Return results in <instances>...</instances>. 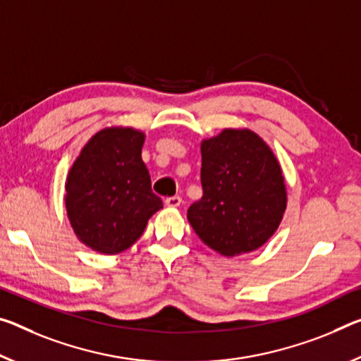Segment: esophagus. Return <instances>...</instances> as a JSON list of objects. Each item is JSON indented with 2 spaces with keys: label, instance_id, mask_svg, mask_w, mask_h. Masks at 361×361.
Instances as JSON below:
<instances>
[{
  "label": "esophagus",
  "instance_id": "esophagus-1",
  "mask_svg": "<svg viewBox=\"0 0 361 361\" xmlns=\"http://www.w3.org/2000/svg\"><path fill=\"white\" fill-rule=\"evenodd\" d=\"M181 202H183V199L180 196H171V197L165 199V205H167V207H173V209L180 207Z\"/></svg>",
  "mask_w": 361,
  "mask_h": 361
}]
</instances>
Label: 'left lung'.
<instances>
[{"label": "left lung", "instance_id": "left-lung-1", "mask_svg": "<svg viewBox=\"0 0 361 361\" xmlns=\"http://www.w3.org/2000/svg\"><path fill=\"white\" fill-rule=\"evenodd\" d=\"M202 197L188 220L204 244L221 255L259 249L273 236L286 210L281 167L250 130H223L201 145Z\"/></svg>", "mask_w": 361, "mask_h": 361}]
</instances>
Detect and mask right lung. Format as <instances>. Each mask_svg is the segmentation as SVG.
<instances>
[{"label":"right lung","instance_id":"1","mask_svg":"<svg viewBox=\"0 0 361 361\" xmlns=\"http://www.w3.org/2000/svg\"><path fill=\"white\" fill-rule=\"evenodd\" d=\"M142 142L138 130L104 128L85 145L68 171L67 216L80 241L101 254L128 249L162 209L141 159Z\"/></svg>","mask_w":361,"mask_h":361}]
</instances>
